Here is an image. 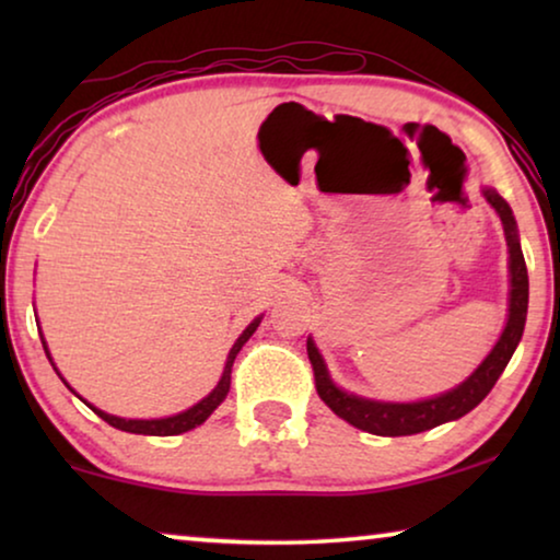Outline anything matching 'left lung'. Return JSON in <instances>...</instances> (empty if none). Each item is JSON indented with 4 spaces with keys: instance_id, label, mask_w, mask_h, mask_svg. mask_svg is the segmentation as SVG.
<instances>
[{
    "instance_id": "8db88e82",
    "label": "left lung",
    "mask_w": 560,
    "mask_h": 560,
    "mask_svg": "<svg viewBox=\"0 0 560 560\" xmlns=\"http://www.w3.org/2000/svg\"><path fill=\"white\" fill-rule=\"evenodd\" d=\"M485 198L489 206L500 213L504 240H508L510 247V313L500 341L494 343V349L489 351L485 362H481L462 385L448 389V393L428 397V400L418 402L366 400V397L343 393L341 387L334 385L331 374L326 370L324 357H320V351L316 349L313 339H308V359L313 364L318 397L336 412V416L359 428V431L374 435H412L431 431V428L448 423V420H458L485 400L489 389L494 387V382L500 380V374L504 372V366H508L512 354H515L517 343L523 339V328L527 318V267L523 249H520L517 224L515 217H512L510 203L492 188H485Z\"/></svg>"
}]
</instances>
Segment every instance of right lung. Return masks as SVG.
Returning a JSON list of instances; mask_svg holds the SVG:
<instances>
[{"label":"right lung","instance_id":"right-lung-1","mask_svg":"<svg viewBox=\"0 0 560 560\" xmlns=\"http://www.w3.org/2000/svg\"><path fill=\"white\" fill-rule=\"evenodd\" d=\"M259 320H262V316L252 320V324L242 331L240 339L234 341V347H232V351H229V357H226L224 374H221L219 385L213 387L211 393L206 395L201 402H196L194 408H188V410L178 412V416H171V418H155V420H127V418L109 416V412H104V410L94 408V405H89L86 400H83V402H86L89 408L94 410L98 418L106 420V423L114 425V428H119V431H127V433H142V435H178V433H186V431H190V428L201 425L203 420L209 418L211 412L217 410L219 405L226 400V395H229V385H232V366H234V359H236V354H240V349L244 347V343L249 341V336L257 331ZM43 347H45V341H43ZM45 354H48V359H50V351H48V347H45ZM52 370H56V364H52ZM56 372H58V370H56ZM63 382H66V380H63Z\"/></svg>","mask_w":560,"mask_h":560}]
</instances>
